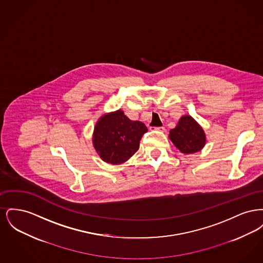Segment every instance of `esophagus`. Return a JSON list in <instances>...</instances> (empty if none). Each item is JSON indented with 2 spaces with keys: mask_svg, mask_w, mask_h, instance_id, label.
<instances>
[{
  "mask_svg": "<svg viewBox=\"0 0 263 263\" xmlns=\"http://www.w3.org/2000/svg\"><path fill=\"white\" fill-rule=\"evenodd\" d=\"M151 130H158V131H164V127L162 126V127H150Z\"/></svg>",
  "mask_w": 263,
  "mask_h": 263,
  "instance_id": "esophagus-1",
  "label": "esophagus"
}]
</instances>
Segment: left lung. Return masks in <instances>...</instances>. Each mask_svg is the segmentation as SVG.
<instances>
[{"mask_svg":"<svg viewBox=\"0 0 263 263\" xmlns=\"http://www.w3.org/2000/svg\"><path fill=\"white\" fill-rule=\"evenodd\" d=\"M170 139L183 154L199 152L206 142L202 127L189 115L182 116L176 127L170 131Z\"/></svg>","mask_w":263,"mask_h":263,"instance_id":"1","label":"left lung"}]
</instances>
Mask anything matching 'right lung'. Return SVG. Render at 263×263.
<instances>
[{"mask_svg":"<svg viewBox=\"0 0 263 263\" xmlns=\"http://www.w3.org/2000/svg\"><path fill=\"white\" fill-rule=\"evenodd\" d=\"M148 131L140 121L130 120L122 110L103 115L95 127L92 143L101 160L118 164L132 157Z\"/></svg>","mask_w":263,"mask_h":263,"instance_id":"1","label":"right lung"}]
</instances>
